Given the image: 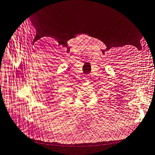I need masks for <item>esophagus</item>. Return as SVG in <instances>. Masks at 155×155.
Wrapping results in <instances>:
<instances>
[{"label": "esophagus", "mask_w": 155, "mask_h": 155, "mask_svg": "<svg viewBox=\"0 0 155 155\" xmlns=\"http://www.w3.org/2000/svg\"><path fill=\"white\" fill-rule=\"evenodd\" d=\"M86 81H87V80H86Z\"/></svg>", "instance_id": "34e87169"}]
</instances>
